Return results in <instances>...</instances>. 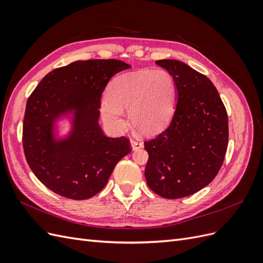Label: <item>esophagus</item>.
<instances>
[{
  "label": "esophagus",
  "instance_id": "obj_1",
  "mask_svg": "<svg viewBox=\"0 0 263 263\" xmlns=\"http://www.w3.org/2000/svg\"><path fill=\"white\" fill-rule=\"evenodd\" d=\"M130 146L133 148V150H137V149H140L142 147V142L139 141L138 139H134L132 138L130 139Z\"/></svg>",
  "mask_w": 263,
  "mask_h": 263
}]
</instances>
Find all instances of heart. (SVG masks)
Listing matches in <instances>:
<instances>
[{"label": "heart", "instance_id": "b5f03b06", "mask_svg": "<svg viewBox=\"0 0 263 263\" xmlns=\"http://www.w3.org/2000/svg\"><path fill=\"white\" fill-rule=\"evenodd\" d=\"M101 113L105 121L123 128L124 108H128L133 126L153 135L169 124L176 107V83L164 69L139 70L117 77L108 86Z\"/></svg>", "mask_w": 263, "mask_h": 263}]
</instances>
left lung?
<instances>
[{"label": "left lung", "mask_w": 263, "mask_h": 263, "mask_svg": "<svg viewBox=\"0 0 263 263\" xmlns=\"http://www.w3.org/2000/svg\"><path fill=\"white\" fill-rule=\"evenodd\" d=\"M156 63L172 76L177 105L166 129L145 141V178L156 194L174 200L198 192L217 176L228 145V117L208 77L179 60Z\"/></svg>", "instance_id": "left-lung-1"}]
</instances>
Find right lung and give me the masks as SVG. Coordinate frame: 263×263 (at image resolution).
Listing matches in <instances>:
<instances>
[{
    "label": "right lung",
    "mask_w": 263,
    "mask_h": 263,
    "mask_svg": "<svg viewBox=\"0 0 263 263\" xmlns=\"http://www.w3.org/2000/svg\"><path fill=\"white\" fill-rule=\"evenodd\" d=\"M129 65L115 59L78 60L52 70L31 93L23 123V146L37 179L55 194L86 200L106 185L132 149L110 138L100 121L101 95L109 79ZM69 130L61 134L62 124Z\"/></svg>",
    "instance_id": "right-lung-1"
}]
</instances>
